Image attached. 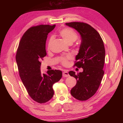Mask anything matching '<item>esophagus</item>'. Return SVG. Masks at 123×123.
I'll list each match as a JSON object with an SVG mask.
<instances>
[{"label":"esophagus","instance_id":"obj_1","mask_svg":"<svg viewBox=\"0 0 123 123\" xmlns=\"http://www.w3.org/2000/svg\"><path fill=\"white\" fill-rule=\"evenodd\" d=\"M62 76H63V77H68V76H69V73H68L67 71L65 70L62 72Z\"/></svg>","mask_w":123,"mask_h":123}]
</instances>
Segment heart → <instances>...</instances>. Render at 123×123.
<instances>
[{"label":"heart","mask_w":123,"mask_h":123,"mask_svg":"<svg viewBox=\"0 0 123 123\" xmlns=\"http://www.w3.org/2000/svg\"><path fill=\"white\" fill-rule=\"evenodd\" d=\"M59 34L62 37L63 40L68 44L70 43H73L75 40H76L78 38V36L74 30H73L72 29L68 28H64L61 30L59 32ZM52 40V37H50L49 39L48 43V49H50ZM71 58V55H68L66 56L62 57L60 59V61L63 65H67L68 63V60Z\"/></svg>","instance_id":"heart-1"}]
</instances>
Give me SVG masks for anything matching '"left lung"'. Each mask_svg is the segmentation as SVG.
Returning <instances> with one entry per match:
<instances>
[{
  "label": "left lung",
  "instance_id": "8db88e82",
  "mask_svg": "<svg viewBox=\"0 0 123 123\" xmlns=\"http://www.w3.org/2000/svg\"><path fill=\"white\" fill-rule=\"evenodd\" d=\"M66 25L76 30L81 37L74 65L82 68L83 71L77 74L69 71L70 76L77 80L71 90V94L78 100H86L95 93L103 79L105 58L104 43L98 31L90 25L80 22L66 23Z\"/></svg>",
  "mask_w": 123,
  "mask_h": 123
}]
</instances>
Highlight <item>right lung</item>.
Masks as SVG:
<instances>
[{
	"mask_svg": "<svg viewBox=\"0 0 123 123\" xmlns=\"http://www.w3.org/2000/svg\"><path fill=\"white\" fill-rule=\"evenodd\" d=\"M55 25H39L29 28L22 37L16 55L21 80L30 96L35 102L44 103L54 95L53 85L62 77L58 70L40 71V61L47 55L46 43L48 33Z\"/></svg>",
	"mask_w": 123,
	"mask_h": 123,
	"instance_id": "right-lung-1",
	"label": "right lung"
}]
</instances>
